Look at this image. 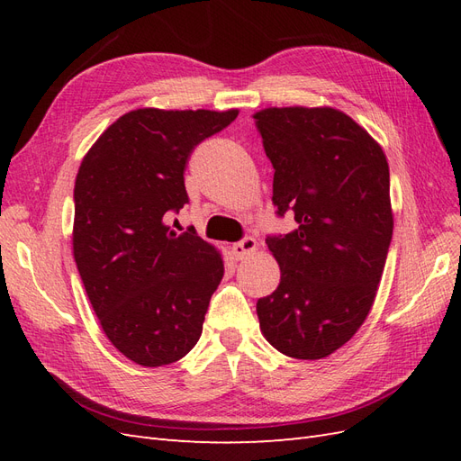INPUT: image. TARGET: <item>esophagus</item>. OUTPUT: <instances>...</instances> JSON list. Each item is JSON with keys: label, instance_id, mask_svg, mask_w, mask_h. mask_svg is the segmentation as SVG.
<instances>
[{"label": "esophagus", "instance_id": "esophagus-1", "mask_svg": "<svg viewBox=\"0 0 461 461\" xmlns=\"http://www.w3.org/2000/svg\"><path fill=\"white\" fill-rule=\"evenodd\" d=\"M232 256L236 258V259H244V258H248L249 254H254L256 249H258V242H256V239H252V236H246V239H242L240 242H236V244H232Z\"/></svg>", "mask_w": 461, "mask_h": 461}]
</instances>
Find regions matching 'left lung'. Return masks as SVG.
<instances>
[{
    "label": "left lung",
    "mask_w": 461,
    "mask_h": 461,
    "mask_svg": "<svg viewBox=\"0 0 461 461\" xmlns=\"http://www.w3.org/2000/svg\"><path fill=\"white\" fill-rule=\"evenodd\" d=\"M273 163L276 215L298 229L269 236L281 283L258 300L263 337L288 357L323 359L371 310L390 240V173L383 148L332 107H267L254 115Z\"/></svg>",
    "instance_id": "8db88e82"
}]
</instances>
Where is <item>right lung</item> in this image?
<instances>
[{"label":"right lung","instance_id":"obj_1","mask_svg":"<svg viewBox=\"0 0 461 461\" xmlns=\"http://www.w3.org/2000/svg\"><path fill=\"white\" fill-rule=\"evenodd\" d=\"M236 115L239 109L129 111L80 163L75 261L105 337L138 366H169L200 340L225 265L196 230L176 234L165 217L188 203L192 149Z\"/></svg>","mask_w":461,"mask_h":461}]
</instances>
